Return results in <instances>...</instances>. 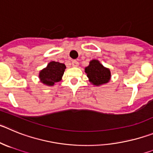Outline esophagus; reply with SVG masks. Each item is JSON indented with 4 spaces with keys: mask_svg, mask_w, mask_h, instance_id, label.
Here are the masks:
<instances>
[{
    "mask_svg": "<svg viewBox=\"0 0 153 153\" xmlns=\"http://www.w3.org/2000/svg\"><path fill=\"white\" fill-rule=\"evenodd\" d=\"M71 65H72V66H78V65H79V62L77 60H73V61L71 62Z\"/></svg>",
    "mask_w": 153,
    "mask_h": 153,
    "instance_id": "esophagus-1",
    "label": "esophagus"
}]
</instances>
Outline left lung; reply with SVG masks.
<instances>
[{
    "mask_svg": "<svg viewBox=\"0 0 153 153\" xmlns=\"http://www.w3.org/2000/svg\"><path fill=\"white\" fill-rule=\"evenodd\" d=\"M85 72L89 81L94 85H100L107 83L111 78V71L105 68L97 60H92L88 67L85 68Z\"/></svg>",
    "mask_w": 153,
    "mask_h": 153,
    "instance_id": "1",
    "label": "left lung"
}]
</instances>
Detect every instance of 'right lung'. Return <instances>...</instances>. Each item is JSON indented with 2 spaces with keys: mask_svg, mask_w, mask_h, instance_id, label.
Instances as JSON below:
<instances>
[{
  "mask_svg": "<svg viewBox=\"0 0 153 153\" xmlns=\"http://www.w3.org/2000/svg\"><path fill=\"white\" fill-rule=\"evenodd\" d=\"M65 65L63 63L58 62H51L46 68L39 72V78L41 82L46 85H54L55 83L59 82L64 74Z\"/></svg>",
  "mask_w": 153,
  "mask_h": 153,
  "instance_id": "1",
  "label": "right lung"
}]
</instances>
